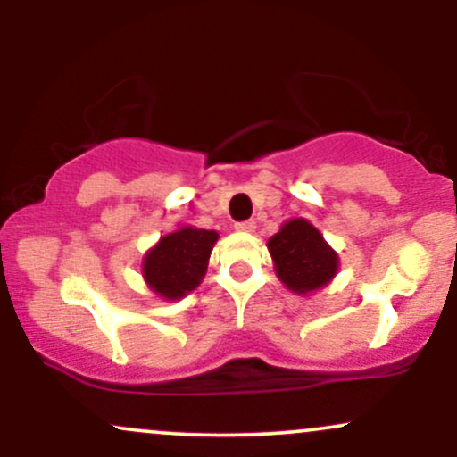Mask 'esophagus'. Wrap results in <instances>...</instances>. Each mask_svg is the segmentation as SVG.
<instances>
[{"label": "esophagus", "mask_w": 457, "mask_h": 457, "mask_svg": "<svg viewBox=\"0 0 457 457\" xmlns=\"http://www.w3.org/2000/svg\"><path fill=\"white\" fill-rule=\"evenodd\" d=\"M234 229H236V232L249 234V232H253V229H255V221H240V223L234 225Z\"/></svg>", "instance_id": "obj_1"}]
</instances>
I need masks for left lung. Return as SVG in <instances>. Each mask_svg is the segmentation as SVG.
Here are the masks:
<instances>
[{"instance_id":"left-lung-1","label":"left lung","mask_w":457,"mask_h":457,"mask_svg":"<svg viewBox=\"0 0 457 457\" xmlns=\"http://www.w3.org/2000/svg\"><path fill=\"white\" fill-rule=\"evenodd\" d=\"M275 275L295 295L312 296L335 279L339 255L307 219H290L266 243Z\"/></svg>"}]
</instances>
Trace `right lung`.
<instances>
[{"label": "right lung", "instance_id": "right-lung-1", "mask_svg": "<svg viewBox=\"0 0 457 457\" xmlns=\"http://www.w3.org/2000/svg\"><path fill=\"white\" fill-rule=\"evenodd\" d=\"M217 240L219 234L214 229H199L193 225H182L161 236L159 243L150 246L141 260V277L150 292L162 301H178L195 290L206 275Z\"/></svg>", "mask_w": 457, "mask_h": 457}]
</instances>
